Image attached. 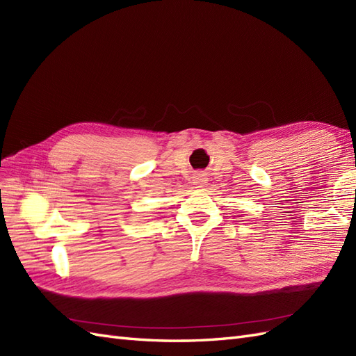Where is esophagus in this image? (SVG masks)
<instances>
[{
    "label": "esophagus",
    "mask_w": 356,
    "mask_h": 356,
    "mask_svg": "<svg viewBox=\"0 0 356 356\" xmlns=\"http://www.w3.org/2000/svg\"><path fill=\"white\" fill-rule=\"evenodd\" d=\"M206 181H207V177H206L204 172H198V175H195V177H194V184H195V185L203 186V185L206 184Z\"/></svg>",
    "instance_id": "obj_1"
}]
</instances>
